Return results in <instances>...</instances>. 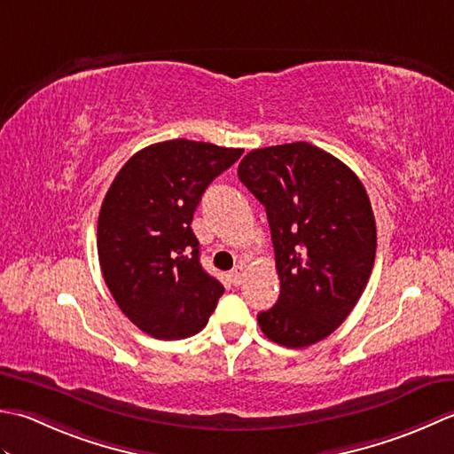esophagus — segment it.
I'll return each instance as SVG.
<instances>
[{
	"mask_svg": "<svg viewBox=\"0 0 454 454\" xmlns=\"http://www.w3.org/2000/svg\"><path fill=\"white\" fill-rule=\"evenodd\" d=\"M245 276H247V268H245V264H239V266H235V268H233V270H231L229 278H231V282H233L235 286H239V284H243Z\"/></svg>",
	"mask_w": 454,
	"mask_h": 454,
	"instance_id": "obj_1",
	"label": "esophagus"
}]
</instances>
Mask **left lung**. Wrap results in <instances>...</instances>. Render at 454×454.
I'll return each mask as SVG.
<instances>
[{
    "label": "left lung",
    "mask_w": 454,
    "mask_h": 454,
    "mask_svg": "<svg viewBox=\"0 0 454 454\" xmlns=\"http://www.w3.org/2000/svg\"><path fill=\"white\" fill-rule=\"evenodd\" d=\"M266 209L280 298L256 316L288 348L329 337L363 295L376 256V221L358 176L309 143L266 146L239 164Z\"/></svg>",
    "instance_id": "8db88e82"
}]
</instances>
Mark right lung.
<instances>
[{
	"label": "right lung",
	"mask_w": 454,
	"mask_h": 454,
	"mask_svg": "<svg viewBox=\"0 0 454 454\" xmlns=\"http://www.w3.org/2000/svg\"><path fill=\"white\" fill-rule=\"evenodd\" d=\"M243 149L174 138L138 151L106 193L98 256L119 309L146 335L176 340L207 325L225 288L200 264L190 227L203 192Z\"/></svg>",
	"instance_id": "obj_1"
}]
</instances>
